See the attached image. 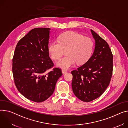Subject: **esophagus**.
Listing matches in <instances>:
<instances>
[{"mask_svg": "<svg viewBox=\"0 0 128 128\" xmlns=\"http://www.w3.org/2000/svg\"><path fill=\"white\" fill-rule=\"evenodd\" d=\"M62 74H66V73L67 72V71L66 70H65V69H62Z\"/></svg>", "mask_w": 128, "mask_h": 128, "instance_id": "obj_1", "label": "esophagus"}]
</instances>
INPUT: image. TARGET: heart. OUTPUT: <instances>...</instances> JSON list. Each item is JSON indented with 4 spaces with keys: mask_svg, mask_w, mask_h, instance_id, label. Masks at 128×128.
<instances>
[{
    "mask_svg": "<svg viewBox=\"0 0 128 128\" xmlns=\"http://www.w3.org/2000/svg\"><path fill=\"white\" fill-rule=\"evenodd\" d=\"M58 41H52L48 46V52L54 60L59 59L64 50L66 56L56 63V66L68 69L76 62L78 65L85 63L90 58L94 50V42L88 37L74 31L61 34Z\"/></svg>",
    "mask_w": 128,
    "mask_h": 128,
    "instance_id": "1",
    "label": "heart"
}]
</instances>
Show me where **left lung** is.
I'll return each instance as SVG.
<instances>
[{"label": "left lung", "instance_id": "1", "mask_svg": "<svg viewBox=\"0 0 128 128\" xmlns=\"http://www.w3.org/2000/svg\"><path fill=\"white\" fill-rule=\"evenodd\" d=\"M91 32L95 40L94 52L84 64L71 72L74 94L85 102L102 94L109 85L113 70V54L108 44L94 30Z\"/></svg>", "mask_w": 128, "mask_h": 128}]
</instances>
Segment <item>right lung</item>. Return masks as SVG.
Returning a JSON list of instances; mask_svg holds the SVG:
<instances>
[{
  "label": "right lung",
  "mask_w": 128,
  "mask_h": 128,
  "mask_svg": "<svg viewBox=\"0 0 128 128\" xmlns=\"http://www.w3.org/2000/svg\"><path fill=\"white\" fill-rule=\"evenodd\" d=\"M50 28H35L18 42L13 58L15 85L22 95L34 102H42L54 93L61 69L54 68L48 52Z\"/></svg>",
  "instance_id": "1"
}]
</instances>
